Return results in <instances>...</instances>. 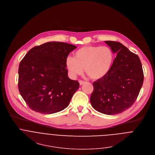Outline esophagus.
<instances>
[{
    "mask_svg": "<svg viewBox=\"0 0 155 155\" xmlns=\"http://www.w3.org/2000/svg\"><path fill=\"white\" fill-rule=\"evenodd\" d=\"M79 83H80V85H82V84H83L84 83H85V81H83V80H80V81H79Z\"/></svg>",
    "mask_w": 155,
    "mask_h": 155,
    "instance_id": "esophagus-1",
    "label": "esophagus"
}]
</instances>
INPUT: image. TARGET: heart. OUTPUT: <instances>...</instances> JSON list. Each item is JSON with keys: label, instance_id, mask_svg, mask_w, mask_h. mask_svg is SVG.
I'll return each mask as SVG.
<instances>
[{"label": "heart", "instance_id": "1", "mask_svg": "<svg viewBox=\"0 0 155 155\" xmlns=\"http://www.w3.org/2000/svg\"><path fill=\"white\" fill-rule=\"evenodd\" d=\"M114 59V53L109 47L88 45L78 49L74 58L68 57L66 67L72 77L81 74L84 69L90 78L100 80L110 73Z\"/></svg>", "mask_w": 155, "mask_h": 155}]
</instances>
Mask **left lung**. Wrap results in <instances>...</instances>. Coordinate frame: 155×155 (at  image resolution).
<instances>
[{"instance_id":"left-lung-1","label":"left lung","mask_w":155,"mask_h":155,"mask_svg":"<svg viewBox=\"0 0 155 155\" xmlns=\"http://www.w3.org/2000/svg\"><path fill=\"white\" fill-rule=\"evenodd\" d=\"M116 54L112 68L104 78L93 83L92 107L107 114H120L135 102L143 81V72L139 57L120 42L107 41Z\"/></svg>"}]
</instances>
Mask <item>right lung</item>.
<instances>
[{"label":"right lung","instance_id":"1","mask_svg":"<svg viewBox=\"0 0 155 155\" xmlns=\"http://www.w3.org/2000/svg\"><path fill=\"white\" fill-rule=\"evenodd\" d=\"M75 45L48 42L30 49L19 66L18 89L32 110L44 114L65 109L79 87L71 80L66 60Z\"/></svg>","mask_w":155,"mask_h":155}]
</instances>
